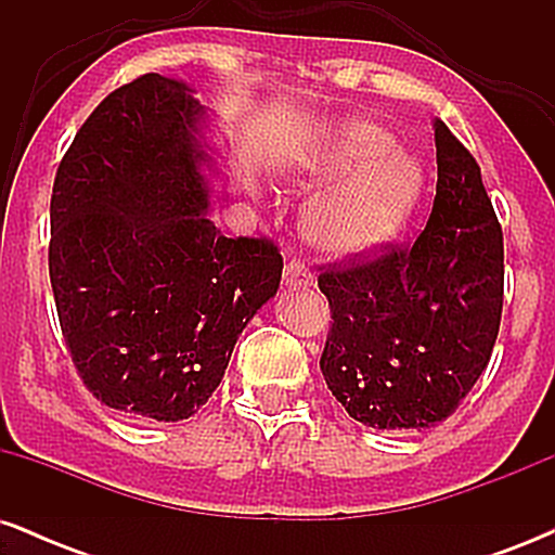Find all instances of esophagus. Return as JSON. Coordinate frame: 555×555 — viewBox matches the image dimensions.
Wrapping results in <instances>:
<instances>
[{
  "instance_id": "34e87169",
  "label": "esophagus",
  "mask_w": 555,
  "mask_h": 555,
  "mask_svg": "<svg viewBox=\"0 0 555 555\" xmlns=\"http://www.w3.org/2000/svg\"><path fill=\"white\" fill-rule=\"evenodd\" d=\"M284 286H289V289H308V286H313V273L305 269L302 263H297V260H289L284 266Z\"/></svg>"
}]
</instances>
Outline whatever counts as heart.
I'll use <instances>...</instances> for the list:
<instances>
[{
  "instance_id": "heart-1",
  "label": "heart",
  "mask_w": 555,
  "mask_h": 555,
  "mask_svg": "<svg viewBox=\"0 0 555 555\" xmlns=\"http://www.w3.org/2000/svg\"><path fill=\"white\" fill-rule=\"evenodd\" d=\"M295 188H317L302 234L328 256H360L399 232L423 190V167L384 125L341 117L318 130L286 169Z\"/></svg>"
}]
</instances>
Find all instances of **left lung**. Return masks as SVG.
<instances>
[{
    "label": "left lung",
    "mask_w": 555,
    "mask_h": 555,
    "mask_svg": "<svg viewBox=\"0 0 555 555\" xmlns=\"http://www.w3.org/2000/svg\"><path fill=\"white\" fill-rule=\"evenodd\" d=\"M433 214L404 250L318 276L334 326L323 378L349 417L433 428L488 367L503 305V234L480 167L441 119Z\"/></svg>",
    "instance_id": "8db88e82"
}]
</instances>
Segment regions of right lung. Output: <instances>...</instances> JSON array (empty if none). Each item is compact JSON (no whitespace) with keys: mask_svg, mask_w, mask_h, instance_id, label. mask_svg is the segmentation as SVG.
<instances>
[{"mask_svg":"<svg viewBox=\"0 0 555 555\" xmlns=\"http://www.w3.org/2000/svg\"><path fill=\"white\" fill-rule=\"evenodd\" d=\"M193 93L149 73L106 95L52 193L49 276L75 367L106 406L158 423L206 404L284 269L269 240L224 237L208 216L219 149Z\"/></svg>","mask_w":555,"mask_h":555,"instance_id":"add662e5","label":"right lung"}]
</instances>
